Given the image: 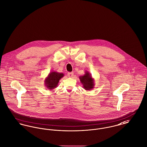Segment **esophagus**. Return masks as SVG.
<instances>
[{
    "instance_id": "esophagus-1",
    "label": "esophagus",
    "mask_w": 147,
    "mask_h": 147,
    "mask_svg": "<svg viewBox=\"0 0 147 147\" xmlns=\"http://www.w3.org/2000/svg\"><path fill=\"white\" fill-rule=\"evenodd\" d=\"M68 76L69 77H70V78H72V77H73V76H74V73H73V72H70V73H68Z\"/></svg>"
}]
</instances>
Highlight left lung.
Segmentation results:
<instances>
[{
	"label": "left lung",
	"instance_id": "left-lung-1",
	"mask_svg": "<svg viewBox=\"0 0 147 147\" xmlns=\"http://www.w3.org/2000/svg\"><path fill=\"white\" fill-rule=\"evenodd\" d=\"M79 78L84 90H92L94 88V80L88 71H86L83 76H79Z\"/></svg>",
	"mask_w": 147,
	"mask_h": 147
}]
</instances>
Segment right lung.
<instances>
[{
	"label": "right lung",
	"mask_w": 147,
	"mask_h": 147,
	"mask_svg": "<svg viewBox=\"0 0 147 147\" xmlns=\"http://www.w3.org/2000/svg\"><path fill=\"white\" fill-rule=\"evenodd\" d=\"M64 76V74L63 73H59L57 71L50 72L44 81V84L46 88L49 90H52L57 88L60 79Z\"/></svg>",
	"instance_id": "right-lung-1"
}]
</instances>
